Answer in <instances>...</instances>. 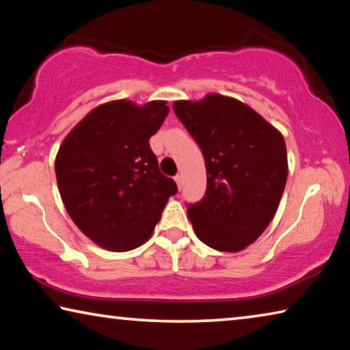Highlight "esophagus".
<instances>
[{"label": "esophagus", "instance_id": "34e87169", "mask_svg": "<svg viewBox=\"0 0 350 350\" xmlns=\"http://www.w3.org/2000/svg\"><path fill=\"white\" fill-rule=\"evenodd\" d=\"M174 180H176V183H177V187L182 188V185H183V176H182V174H177V176L174 177Z\"/></svg>", "mask_w": 350, "mask_h": 350}]
</instances>
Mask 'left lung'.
Wrapping results in <instances>:
<instances>
[{
  "mask_svg": "<svg viewBox=\"0 0 350 350\" xmlns=\"http://www.w3.org/2000/svg\"><path fill=\"white\" fill-rule=\"evenodd\" d=\"M173 109L205 159L204 198L187 204L194 232L215 250H244L280 205L287 182L284 137L247 105L219 94L176 102Z\"/></svg>",
  "mask_w": 350,
  "mask_h": 350,
  "instance_id": "obj_1",
  "label": "left lung"
}]
</instances>
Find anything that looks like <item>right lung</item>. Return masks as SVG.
<instances>
[{
  "mask_svg": "<svg viewBox=\"0 0 350 350\" xmlns=\"http://www.w3.org/2000/svg\"><path fill=\"white\" fill-rule=\"evenodd\" d=\"M168 111L167 102L102 105L58 150L55 174L63 204L77 227L106 250L128 252L150 239L168 198L177 193L150 146Z\"/></svg>",
  "mask_w": 350,
  "mask_h": 350,
  "instance_id": "right-lung-1",
  "label": "right lung"
}]
</instances>
